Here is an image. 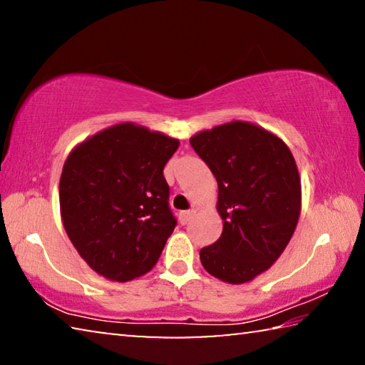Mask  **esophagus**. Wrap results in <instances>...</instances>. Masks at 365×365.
Masks as SVG:
<instances>
[{"mask_svg":"<svg viewBox=\"0 0 365 365\" xmlns=\"http://www.w3.org/2000/svg\"><path fill=\"white\" fill-rule=\"evenodd\" d=\"M195 215V211H183V212H180L178 214V219H180V224L182 225H187L188 222L191 220V217H193Z\"/></svg>","mask_w":365,"mask_h":365,"instance_id":"34e87169","label":"esophagus"}]
</instances>
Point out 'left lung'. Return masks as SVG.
Segmentation results:
<instances>
[{
  "label": "left lung",
  "mask_w": 365,
  "mask_h": 365,
  "mask_svg": "<svg viewBox=\"0 0 365 365\" xmlns=\"http://www.w3.org/2000/svg\"><path fill=\"white\" fill-rule=\"evenodd\" d=\"M217 180L220 238L200 251L215 279L242 285L285 251L301 212V178L285 141L251 122L233 120L190 138Z\"/></svg>",
  "instance_id": "8db88e82"
}]
</instances>
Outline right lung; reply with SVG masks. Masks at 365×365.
I'll return each instance as SVG.
<instances>
[{"instance_id": "1", "label": "right lung", "mask_w": 365, "mask_h": 365, "mask_svg": "<svg viewBox=\"0 0 365 365\" xmlns=\"http://www.w3.org/2000/svg\"><path fill=\"white\" fill-rule=\"evenodd\" d=\"M178 140L132 122L73 148L59 180L66 233L104 279L128 282L156 265L177 220L164 165Z\"/></svg>"}]
</instances>
